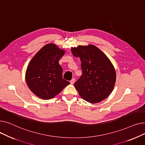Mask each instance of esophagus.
<instances>
[{"instance_id": "1", "label": "esophagus", "mask_w": 145, "mask_h": 145, "mask_svg": "<svg viewBox=\"0 0 145 145\" xmlns=\"http://www.w3.org/2000/svg\"><path fill=\"white\" fill-rule=\"evenodd\" d=\"M74 81H75V79L74 78H73L71 80V84H72V85H73V84H74Z\"/></svg>"}]
</instances>
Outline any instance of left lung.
<instances>
[{
  "instance_id": "1",
  "label": "left lung",
  "mask_w": 145,
  "mask_h": 145,
  "mask_svg": "<svg viewBox=\"0 0 145 145\" xmlns=\"http://www.w3.org/2000/svg\"><path fill=\"white\" fill-rule=\"evenodd\" d=\"M71 51L81 61L82 74L74 84L79 95L91 103L105 100L112 92L116 78L109 59L93 44L79 45Z\"/></svg>"
}]
</instances>
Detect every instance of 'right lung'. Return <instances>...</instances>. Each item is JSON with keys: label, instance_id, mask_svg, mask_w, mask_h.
I'll return each mask as SVG.
<instances>
[{"label": "right lung", "instance_id": "obj_1", "mask_svg": "<svg viewBox=\"0 0 145 145\" xmlns=\"http://www.w3.org/2000/svg\"><path fill=\"white\" fill-rule=\"evenodd\" d=\"M65 53L53 43L44 45L30 61L25 79L30 90L42 99H50L70 84L62 78L59 60Z\"/></svg>", "mask_w": 145, "mask_h": 145}]
</instances>
